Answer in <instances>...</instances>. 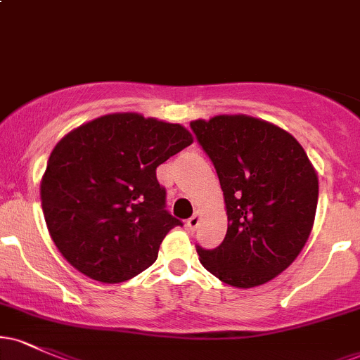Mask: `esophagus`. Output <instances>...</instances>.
<instances>
[{"label":"esophagus","instance_id":"esophagus-1","mask_svg":"<svg viewBox=\"0 0 360 360\" xmlns=\"http://www.w3.org/2000/svg\"><path fill=\"white\" fill-rule=\"evenodd\" d=\"M200 223H201V214L200 213H194L191 218H188V220H186V226H188V230H191V232H194V230H196L198 226H200Z\"/></svg>","mask_w":360,"mask_h":360}]
</instances>
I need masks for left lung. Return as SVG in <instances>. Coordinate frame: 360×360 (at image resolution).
I'll return each instance as SVG.
<instances>
[{
    "label": "left lung",
    "instance_id": "8db88e82",
    "mask_svg": "<svg viewBox=\"0 0 360 360\" xmlns=\"http://www.w3.org/2000/svg\"><path fill=\"white\" fill-rule=\"evenodd\" d=\"M191 128L217 169L229 217L220 245L196 249L200 262L230 286L266 284L291 266L311 233L315 167L298 140L266 120L218 115Z\"/></svg>",
    "mask_w": 360,
    "mask_h": 360
}]
</instances>
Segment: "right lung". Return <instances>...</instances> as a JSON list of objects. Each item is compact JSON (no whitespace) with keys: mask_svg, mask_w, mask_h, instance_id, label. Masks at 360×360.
I'll return each instance as SVG.
<instances>
[{"mask_svg":"<svg viewBox=\"0 0 360 360\" xmlns=\"http://www.w3.org/2000/svg\"><path fill=\"white\" fill-rule=\"evenodd\" d=\"M193 143L179 123L111 113L74 128L40 183L45 223L64 259L100 283H123L155 262L183 225L166 210L155 169Z\"/></svg>","mask_w":360,"mask_h":360,"instance_id":"add662e5","label":"right lung"}]
</instances>
